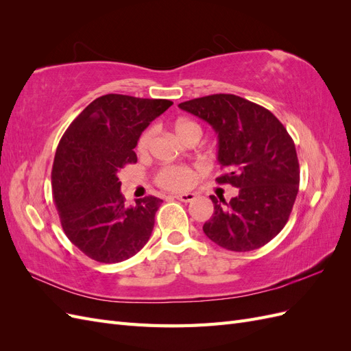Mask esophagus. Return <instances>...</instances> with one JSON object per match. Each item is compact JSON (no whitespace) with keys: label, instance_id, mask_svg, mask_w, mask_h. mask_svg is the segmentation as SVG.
Wrapping results in <instances>:
<instances>
[{"label":"esophagus","instance_id":"obj_1","mask_svg":"<svg viewBox=\"0 0 351 351\" xmlns=\"http://www.w3.org/2000/svg\"><path fill=\"white\" fill-rule=\"evenodd\" d=\"M178 200L182 202H186V204H189V202H193L196 199V196L193 193H183V195H177L176 196Z\"/></svg>","mask_w":351,"mask_h":351}]
</instances>
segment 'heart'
I'll return each instance as SVG.
<instances>
[{"label": "heart", "instance_id": "1", "mask_svg": "<svg viewBox=\"0 0 351 351\" xmlns=\"http://www.w3.org/2000/svg\"><path fill=\"white\" fill-rule=\"evenodd\" d=\"M174 130L183 142L192 141V139L199 141L202 137V127L192 120H184V119L178 120L174 124ZM151 141H152V132L147 130L139 137V142H137V152L142 155L146 154L147 149H149ZM155 180L158 186H161L167 190H184L192 184L193 173L192 169H189L186 167L165 165L159 169Z\"/></svg>", "mask_w": 351, "mask_h": 351}]
</instances>
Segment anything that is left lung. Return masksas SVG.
<instances>
[{
	"mask_svg": "<svg viewBox=\"0 0 351 351\" xmlns=\"http://www.w3.org/2000/svg\"><path fill=\"white\" fill-rule=\"evenodd\" d=\"M178 107L214 127L218 161L226 169L217 183L239 189L230 202L209 196L214 214L204 232L232 252L265 246L287 224L299 192L300 168L291 136L269 110L237 95L215 93Z\"/></svg>",
	"mask_w": 351,
	"mask_h": 351,
	"instance_id": "left-lung-1",
	"label": "left lung"
}]
</instances>
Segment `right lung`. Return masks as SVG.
<instances>
[{"label":"right lung","instance_id":"1","mask_svg":"<svg viewBox=\"0 0 351 351\" xmlns=\"http://www.w3.org/2000/svg\"><path fill=\"white\" fill-rule=\"evenodd\" d=\"M168 99L108 93L90 102L69 125L52 165V195L61 227L88 258L117 263L151 237L161 199L145 196L127 206L119 171L137 162L142 132L171 107Z\"/></svg>","mask_w":351,"mask_h":351}]
</instances>
